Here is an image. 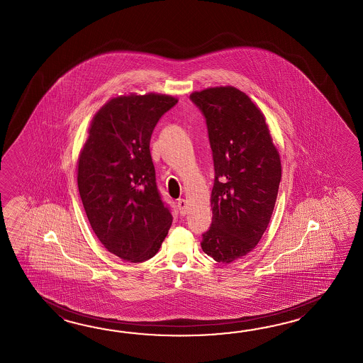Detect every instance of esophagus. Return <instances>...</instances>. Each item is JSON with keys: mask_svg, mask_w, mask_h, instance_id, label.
Segmentation results:
<instances>
[{"mask_svg": "<svg viewBox=\"0 0 363 363\" xmlns=\"http://www.w3.org/2000/svg\"><path fill=\"white\" fill-rule=\"evenodd\" d=\"M178 208L180 214L185 216V213H186V201L183 200V199L178 200Z\"/></svg>", "mask_w": 363, "mask_h": 363, "instance_id": "34e87169", "label": "esophagus"}]
</instances>
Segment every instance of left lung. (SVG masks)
Here are the masks:
<instances>
[{
	"label": "left lung",
	"mask_w": 363,
	"mask_h": 363,
	"mask_svg": "<svg viewBox=\"0 0 363 363\" xmlns=\"http://www.w3.org/2000/svg\"><path fill=\"white\" fill-rule=\"evenodd\" d=\"M191 100L206 118L216 180L210 203L213 222L202 250L231 263L259 242L275 208L281 162L261 108L238 88L213 86Z\"/></svg>",
	"instance_id": "left-lung-1"
}]
</instances>
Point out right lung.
<instances>
[{"label":"right lung","mask_w":363,"mask_h":363,"mask_svg":"<svg viewBox=\"0 0 363 363\" xmlns=\"http://www.w3.org/2000/svg\"><path fill=\"white\" fill-rule=\"evenodd\" d=\"M177 102L161 93L110 99L93 116L77 158V186L93 232L124 261L155 257L172 223L157 191L149 144Z\"/></svg>","instance_id":"right-lung-1"}]
</instances>
